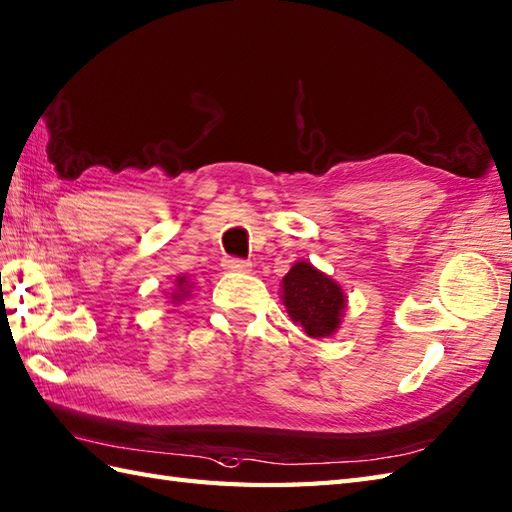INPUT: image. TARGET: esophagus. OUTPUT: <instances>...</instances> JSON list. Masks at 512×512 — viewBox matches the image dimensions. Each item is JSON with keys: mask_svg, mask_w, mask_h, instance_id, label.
Wrapping results in <instances>:
<instances>
[{"mask_svg": "<svg viewBox=\"0 0 512 512\" xmlns=\"http://www.w3.org/2000/svg\"><path fill=\"white\" fill-rule=\"evenodd\" d=\"M224 270H229V272H251V268H253V264L251 261H244V259H237V257H227L224 259Z\"/></svg>", "mask_w": 512, "mask_h": 512, "instance_id": "1", "label": "esophagus"}]
</instances>
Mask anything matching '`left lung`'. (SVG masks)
<instances>
[{
    "label": "left lung",
    "mask_w": 512,
    "mask_h": 512,
    "mask_svg": "<svg viewBox=\"0 0 512 512\" xmlns=\"http://www.w3.org/2000/svg\"><path fill=\"white\" fill-rule=\"evenodd\" d=\"M281 301L285 312L307 336L327 338L340 329L347 294L338 281L310 261H296L281 279Z\"/></svg>",
    "instance_id": "left-lung-1"
}]
</instances>
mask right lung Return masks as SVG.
Here are the masks:
<instances>
[{
  "label": "right lung",
  "mask_w": 512,
  "mask_h": 512,
  "mask_svg": "<svg viewBox=\"0 0 512 512\" xmlns=\"http://www.w3.org/2000/svg\"><path fill=\"white\" fill-rule=\"evenodd\" d=\"M192 290H194L192 279H189L187 275H178L174 279V288L165 294V299H170L168 303H172V305H181L185 299L192 296Z\"/></svg>",
  "instance_id": "obj_1"
}]
</instances>
